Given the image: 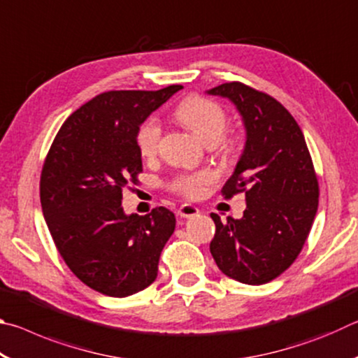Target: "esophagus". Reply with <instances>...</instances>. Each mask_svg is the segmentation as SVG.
I'll return each instance as SVG.
<instances>
[{"instance_id":"34e87169","label":"esophagus","mask_w":358,"mask_h":358,"mask_svg":"<svg viewBox=\"0 0 358 358\" xmlns=\"http://www.w3.org/2000/svg\"><path fill=\"white\" fill-rule=\"evenodd\" d=\"M197 215H199V208L194 207V205H191V203H183L178 208V216H181V217H192Z\"/></svg>"}]
</instances>
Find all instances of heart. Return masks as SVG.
Listing matches in <instances>:
<instances>
[{"label":"heart","instance_id":"heart-1","mask_svg":"<svg viewBox=\"0 0 358 358\" xmlns=\"http://www.w3.org/2000/svg\"><path fill=\"white\" fill-rule=\"evenodd\" d=\"M175 117L205 145L211 147L217 143L224 151L229 150V143L222 141L227 126V115L215 101L202 98V96H189L178 106ZM159 138L161 126L156 120H148L147 123H143L137 132V145L141 155L143 157H153L159 148ZM213 180V173L207 171L185 175L175 181L173 189L185 197L199 199Z\"/></svg>","mask_w":358,"mask_h":358}]
</instances>
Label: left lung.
I'll use <instances>...</instances> for the list:
<instances>
[{"label": "left lung", "instance_id": "1", "mask_svg": "<svg viewBox=\"0 0 358 358\" xmlns=\"http://www.w3.org/2000/svg\"><path fill=\"white\" fill-rule=\"evenodd\" d=\"M207 93L232 102L246 131L243 153L222 187L227 199L245 192L246 210L227 222L211 213L210 252L224 275L259 286L300 254L317 211V177L300 126L275 98L240 82Z\"/></svg>", "mask_w": 358, "mask_h": 358}]
</instances>
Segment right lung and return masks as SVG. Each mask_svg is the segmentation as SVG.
<instances>
[{
  "label": "right lung",
  "mask_w": 358,
  "mask_h": 358,
  "mask_svg": "<svg viewBox=\"0 0 358 358\" xmlns=\"http://www.w3.org/2000/svg\"><path fill=\"white\" fill-rule=\"evenodd\" d=\"M183 87L98 94L64 121L41 173V205L58 252L72 273L108 296L141 292L175 230L157 207L126 215L123 187L142 172L137 132L151 112Z\"/></svg>",
  "instance_id": "1"
}]
</instances>
